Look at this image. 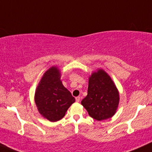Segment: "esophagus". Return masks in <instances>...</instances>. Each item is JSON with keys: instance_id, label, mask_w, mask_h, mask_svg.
<instances>
[{"instance_id": "esophagus-1", "label": "esophagus", "mask_w": 152, "mask_h": 152, "mask_svg": "<svg viewBox=\"0 0 152 152\" xmlns=\"http://www.w3.org/2000/svg\"><path fill=\"white\" fill-rule=\"evenodd\" d=\"M76 102H80V97H79V96H77V97H76Z\"/></svg>"}]
</instances>
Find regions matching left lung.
<instances>
[{
    "mask_svg": "<svg viewBox=\"0 0 152 152\" xmlns=\"http://www.w3.org/2000/svg\"><path fill=\"white\" fill-rule=\"evenodd\" d=\"M119 100L118 90L111 77L99 69L89 78L87 96L81 103L90 117L102 121L114 115Z\"/></svg>",
    "mask_w": 152,
    "mask_h": 152,
    "instance_id": "left-lung-1",
    "label": "left lung"
}]
</instances>
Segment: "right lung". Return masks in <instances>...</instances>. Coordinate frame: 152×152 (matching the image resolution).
Returning <instances> with one entry per match:
<instances>
[{"label":"right lung","instance_id":"obj_1","mask_svg":"<svg viewBox=\"0 0 152 152\" xmlns=\"http://www.w3.org/2000/svg\"><path fill=\"white\" fill-rule=\"evenodd\" d=\"M60 78L59 69L51 67L44 73L35 91L34 101L38 111L51 122L61 120L76 101L62 85Z\"/></svg>","mask_w":152,"mask_h":152}]
</instances>
